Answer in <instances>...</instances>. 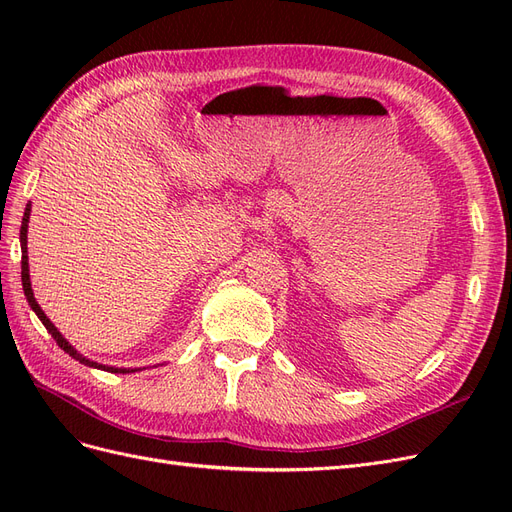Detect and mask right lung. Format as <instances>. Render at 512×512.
<instances>
[{"instance_id":"right-lung-1","label":"right lung","mask_w":512,"mask_h":512,"mask_svg":"<svg viewBox=\"0 0 512 512\" xmlns=\"http://www.w3.org/2000/svg\"><path fill=\"white\" fill-rule=\"evenodd\" d=\"M29 211H32V207L27 205V209H25V215H23V224H21V252H23V256H21V280H23V290H25V297H27V303L32 305V309L36 312V316L42 320V324L46 327V331H49L51 335H53V339L57 342V346L64 350V352H68L72 359H76L79 363H83V365H89V367H98V369H106V371H113V374H130V371H134V369H115V367H106V365H98V363H94V361H89V359H85L83 354H79L76 352L66 339H64V335H61L57 329H55V324L46 318V314L42 312L40 309V305H38V301L34 299V292H32V282H29V265H27V222H29Z\"/></svg>"}]
</instances>
